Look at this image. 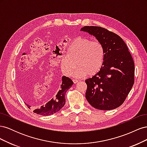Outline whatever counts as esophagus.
<instances>
[{
    "instance_id": "esophagus-1",
    "label": "esophagus",
    "mask_w": 147,
    "mask_h": 147,
    "mask_svg": "<svg viewBox=\"0 0 147 147\" xmlns=\"http://www.w3.org/2000/svg\"><path fill=\"white\" fill-rule=\"evenodd\" d=\"M78 80H77V79H73V82L74 83H78Z\"/></svg>"
}]
</instances>
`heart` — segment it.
Listing matches in <instances>:
<instances>
[{
    "label": "heart",
    "instance_id": "1",
    "mask_svg": "<svg viewBox=\"0 0 147 147\" xmlns=\"http://www.w3.org/2000/svg\"><path fill=\"white\" fill-rule=\"evenodd\" d=\"M105 59V50L102 43L86 37L75 38L67 47L66 55L60 59L62 73L66 77L94 76L102 69Z\"/></svg>",
    "mask_w": 147,
    "mask_h": 147
}]
</instances>
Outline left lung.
I'll return each instance as SVG.
<instances>
[{
    "label": "left lung",
    "instance_id": "1",
    "mask_svg": "<svg viewBox=\"0 0 147 147\" xmlns=\"http://www.w3.org/2000/svg\"><path fill=\"white\" fill-rule=\"evenodd\" d=\"M82 31L94 35L105 50L103 66L86 79V98L95 109L118 108L126 99L134 83V63L125 42L119 35L99 26H84Z\"/></svg>",
    "mask_w": 147,
    "mask_h": 147
}]
</instances>
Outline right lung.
<instances>
[{"label": "right lung", "mask_w": 147, "mask_h": 147, "mask_svg": "<svg viewBox=\"0 0 147 147\" xmlns=\"http://www.w3.org/2000/svg\"><path fill=\"white\" fill-rule=\"evenodd\" d=\"M62 84L59 91L57 92L56 96L52 98L47 103L36 108L33 112L38 115L43 116H48L56 113L63 107L65 104V95L66 92L73 85V82L70 78L67 77H63L62 78ZM18 84L22 92H26L29 88V78L28 75L21 73L18 76ZM29 109H30V105L26 104Z\"/></svg>", "instance_id": "1"}]
</instances>
